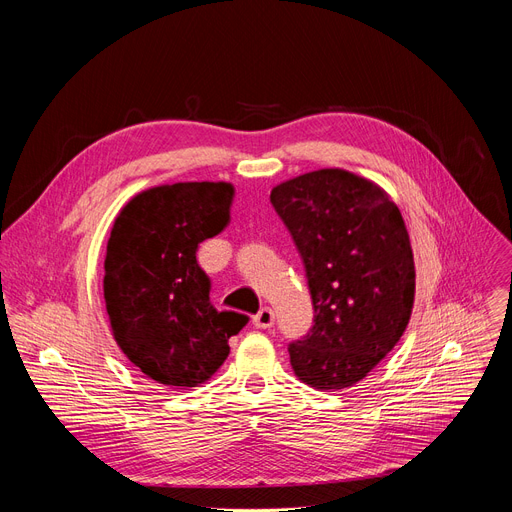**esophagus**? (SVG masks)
Listing matches in <instances>:
<instances>
[{
    "label": "esophagus",
    "mask_w": 512,
    "mask_h": 512,
    "mask_svg": "<svg viewBox=\"0 0 512 512\" xmlns=\"http://www.w3.org/2000/svg\"><path fill=\"white\" fill-rule=\"evenodd\" d=\"M274 319H276L274 311H272L270 307H263L257 315H253V326H255V328H261V330L272 328V326H274Z\"/></svg>",
    "instance_id": "obj_1"
}]
</instances>
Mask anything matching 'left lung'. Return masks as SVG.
Instances as JSON below:
<instances>
[{
    "label": "left lung",
    "mask_w": 512,
    "mask_h": 512,
    "mask_svg": "<svg viewBox=\"0 0 512 512\" xmlns=\"http://www.w3.org/2000/svg\"><path fill=\"white\" fill-rule=\"evenodd\" d=\"M270 201L303 259L313 326L288 344L297 378L317 390L357 384L407 330L415 261L405 220L378 184L317 170L278 184Z\"/></svg>",
    "instance_id": "left-lung-1"
}]
</instances>
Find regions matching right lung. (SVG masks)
Listing matches in <instances>:
<instances>
[{"instance_id":"add662e5","label":"right lung","mask_w":512,"mask_h":512,"mask_svg":"<svg viewBox=\"0 0 512 512\" xmlns=\"http://www.w3.org/2000/svg\"><path fill=\"white\" fill-rule=\"evenodd\" d=\"M228 182H176L132 197L107 240L103 297L122 353L147 378L195 388L226 361L249 317L218 311L197 263L205 238L230 222Z\"/></svg>"}]
</instances>
